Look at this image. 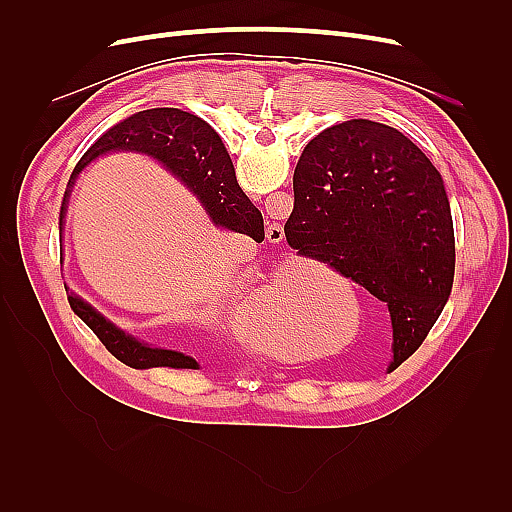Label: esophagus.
<instances>
[{
    "mask_svg": "<svg viewBox=\"0 0 512 512\" xmlns=\"http://www.w3.org/2000/svg\"><path fill=\"white\" fill-rule=\"evenodd\" d=\"M267 241L269 243H282L284 241V226L282 224H269L267 226Z\"/></svg>",
    "mask_w": 512,
    "mask_h": 512,
    "instance_id": "esophagus-1",
    "label": "esophagus"
}]
</instances>
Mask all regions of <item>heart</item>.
Masks as SVG:
<instances>
[{"instance_id": "heart-1", "label": "heart", "mask_w": 512, "mask_h": 512, "mask_svg": "<svg viewBox=\"0 0 512 512\" xmlns=\"http://www.w3.org/2000/svg\"><path fill=\"white\" fill-rule=\"evenodd\" d=\"M312 312V294L301 292L290 267H277L252 301L250 331L262 346L282 354H297L294 331H303Z\"/></svg>"}]
</instances>
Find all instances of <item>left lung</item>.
Segmentation results:
<instances>
[{
	"label": "left lung",
	"mask_w": 512,
	"mask_h": 512,
	"mask_svg": "<svg viewBox=\"0 0 512 512\" xmlns=\"http://www.w3.org/2000/svg\"><path fill=\"white\" fill-rule=\"evenodd\" d=\"M292 185L288 245L389 307L397 369L453 288L455 232L440 173L395 128L350 119L307 143Z\"/></svg>",
	"instance_id": "obj_1"
}]
</instances>
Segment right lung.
Instances as JSON below:
<instances>
[{
    "instance_id": "add662e5",
    "label": "right lung",
    "mask_w": 512,
    "mask_h": 512,
    "mask_svg": "<svg viewBox=\"0 0 512 512\" xmlns=\"http://www.w3.org/2000/svg\"><path fill=\"white\" fill-rule=\"evenodd\" d=\"M115 151L143 153V156L160 162L170 175H175L198 198L213 226L239 232V235H247L254 241L265 239L262 213L239 188L235 166H232L222 138L207 121L179 111V108H149V111L123 119L85 151V156L74 168L70 185H74V179L79 177L83 168L100 156ZM66 292L74 314L98 335L115 359L128 367H200L194 356L143 342V339L119 329L115 322L102 316L79 294L70 290Z\"/></svg>"
}]
</instances>
